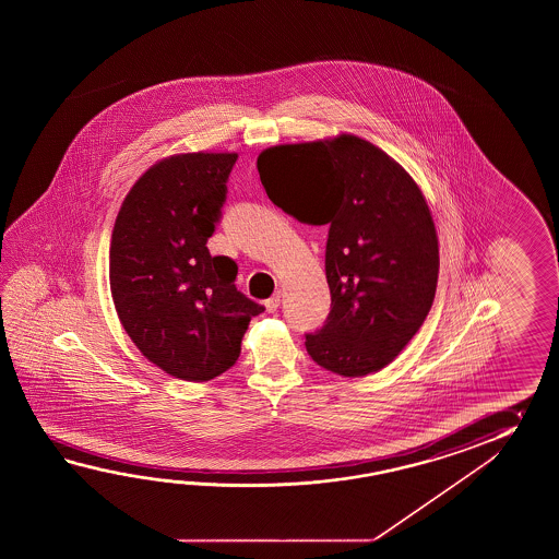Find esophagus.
<instances>
[{
    "label": "esophagus",
    "instance_id": "1",
    "mask_svg": "<svg viewBox=\"0 0 559 559\" xmlns=\"http://www.w3.org/2000/svg\"><path fill=\"white\" fill-rule=\"evenodd\" d=\"M280 301H282V292H275L274 296L270 297V299H265V309L270 311V313H274L280 308Z\"/></svg>",
    "mask_w": 559,
    "mask_h": 559
}]
</instances>
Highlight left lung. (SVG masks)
Instances as JSON below:
<instances>
[{"mask_svg":"<svg viewBox=\"0 0 559 559\" xmlns=\"http://www.w3.org/2000/svg\"><path fill=\"white\" fill-rule=\"evenodd\" d=\"M285 214L328 226V320L306 333L311 359L344 378L385 368L436 297L440 250L426 198L404 167L356 135L275 145L258 157Z\"/></svg>","mask_w":559,"mask_h":559,"instance_id":"1","label":"left lung"}]
</instances>
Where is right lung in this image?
Here are the masks:
<instances>
[{"mask_svg": "<svg viewBox=\"0 0 559 559\" xmlns=\"http://www.w3.org/2000/svg\"><path fill=\"white\" fill-rule=\"evenodd\" d=\"M238 154H181L150 167L121 203L109 287L131 342L157 368L207 381L238 361L263 306L236 287L238 265L212 255Z\"/></svg>", "mask_w": 559, "mask_h": 559, "instance_id": "right-lung-1", "label": "right lung"}]
</instances>
